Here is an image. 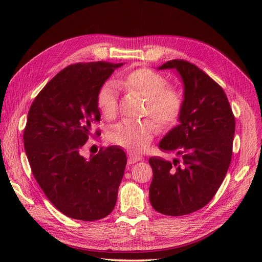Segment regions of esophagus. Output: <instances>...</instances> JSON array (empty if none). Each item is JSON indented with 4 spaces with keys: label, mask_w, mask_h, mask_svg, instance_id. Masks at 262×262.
Wrapping results in <instances>:
<instances>
[{
    "label": "esophagus",
    "mask_w": 262,
    "mask_h": 262,
    "mask_svg": "<svg viewBox=\"0 0 262 262\" xmlns=\"http://www.w3.org/2000/svg\"><path fill=\"white\" fill-rule=\"evenodd\" d=\"M141 160H142V157H140V156H137L134 154L128 155V164H134V163L141 161Z\"/></svg>",
    "instance_id": "esophagus-1"
}]
</instances>
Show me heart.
I'll use <instances>...</instances> for the list:
<instances>
[{
  "label": "heart",
  "instance_id": "b5f03b06",
  "mask_svg": "<svg viewBox=\"0 0 262 262\" xmlns=\"http://www.w3.org/2000/svg\"><path fill=\"white\" fill-rule=\"evenodd\" d=\"M117 85L144 98V114L152 117L161 129H170L180 121L184 96L177 88L167 86L168 80L162 74L146 68L137 69L118 79ZM96 104L105 118L116 117L118 95L113 85L106 84L99 90ZM156 132L157 125L152 120L124 121L110 133V140L132 153L138 154L147 148Z\"/></svg>",
  "mask_w": 262,
  "mask_h": 262
}]
</instances>
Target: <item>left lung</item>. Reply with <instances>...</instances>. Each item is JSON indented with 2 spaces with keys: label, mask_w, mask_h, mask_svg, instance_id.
Listing matches in <instances>:
<instances>
[{
  "label": "left lung",
  "mask_w": 262,
  "mask_h": 262,
  "mask_svg": "<svg viewBox=\"0 0 262 262\" xmlns=\"http://www.w3.org/2000/svg\"><path fill=\"white\" fill-rule=\"evenodd\" d=\"M158 69H175L181 75L184 108L180 125L159 143L178 159H148L153 170L149 202L162 214L185 215L207 205L223 183L231 161L235 116L222 87L195 64L173 59Z\"/></svg>",
  "instance_id": "left-lung-1"
}]
</instances>
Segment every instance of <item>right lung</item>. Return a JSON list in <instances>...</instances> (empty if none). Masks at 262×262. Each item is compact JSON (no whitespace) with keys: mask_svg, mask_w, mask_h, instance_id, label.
I'll return each instance as SVG.
<instances>
[{"mask_svg":"<svg viewBox=\"0 0 262 262\" xmlns=\"http://www.w3.org/2000/svg\"><path fill=\"white\" fill-rule=\"evenodd\" d=\"M122 64L68 66L38 93L27 115L23 141L32 173L49 201L69 217L95 221L115 208L126 154L113 145L86 158L81 148L101 119L96 95Z\"/></svg>","mask_w":262,"mask_h":262,"instance_id":"1","label":"right lung"}]
</instances>
